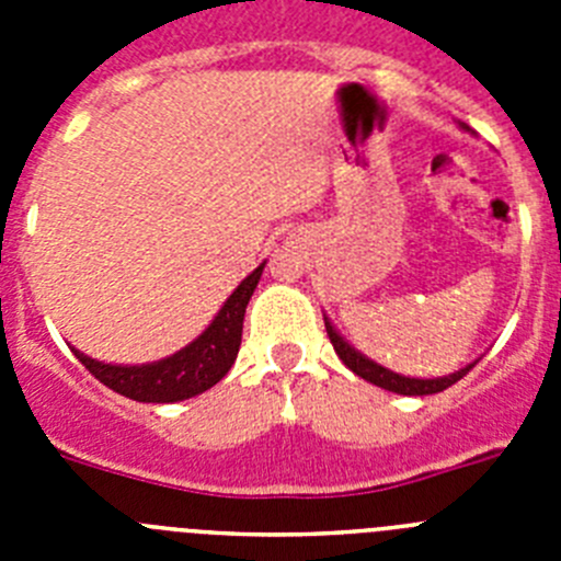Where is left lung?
I'll list each match as a JSON object with an SVG mask.
<instances>
[{
  "mask_svg": "<svg viewBox=\"0 0 561 561\" xmlns=\"http://www.w3.org/2000/svg\"><path fill=\"white\" fill-rule=\"evenodd\" d=\"M460 128H466V131H469V126H460ZM325 331H329V340H331V345H334L336 356H340V359L345 362V365H348V368L354 370L356 376H362V379L370 381V385H376V388L390 390V393H399V396H433V393H440V390L453 388L455 381L463 379V376L469 374L474 365H478V359H474V362H469L466 368L455 370V374H447V376H435V379L401 376V374H396V370L379 365V362H374L370 356H365L362 351H356L354 345H351V342L334 329V323H331L329 317H325Z\"/></svg>",
  "mask_w": 561,
  "mask_h": 561,
  "instance_id": "1",
  "label": "left lung"
}]
</instances>
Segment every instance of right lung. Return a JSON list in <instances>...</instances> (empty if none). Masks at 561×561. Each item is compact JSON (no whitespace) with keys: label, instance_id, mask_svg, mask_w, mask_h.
<instances>
[{"label":"right lung","instance_id":"obj_1","mask_svg":"<svg viewBox=\"0 0 561 561\" xmlns=\"http://www.w3.org/2000/svg\"><path fill=\"white\" fill-rule=\"evenodd\" d=\"M264 266L266 261L236 286L219 314L213 317L210 325L196 340L187 342L185 348L165 356V359L146 362V365H112V362L92 359L78 348L72 351L87 365L89 374L126 399L171 404V401H185L191 396L205 393L216 381L225 379L227 370L236 362L238 348H241L247 304H250L252 291L261 280Z\"/></svg>","mask_w":561,"mask_h":561}]
</instances>
